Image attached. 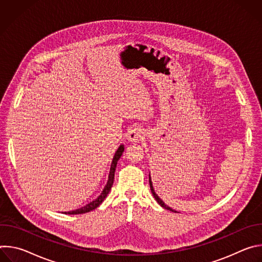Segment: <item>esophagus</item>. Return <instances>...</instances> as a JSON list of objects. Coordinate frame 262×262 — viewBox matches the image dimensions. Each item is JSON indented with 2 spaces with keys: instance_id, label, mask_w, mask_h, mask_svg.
I'll return each mask as SVG.
<instances>
[{
  "instance_id": "34e87169",
  "label": "esophagus",
  "mask_w": 262,
  "mask_h": 262,
  "mask_svg": "<svg viewBox=\"0 0 262 262\" xmlns=\"http://www.w3.org/2000/svg\"><path fill=\"white\" fill-rule=\"evenodd\" d=\"M144 136V132L139 126H134L128 132V140L132 142H138L140 141Z\"/></svg>"
}]
</instances>
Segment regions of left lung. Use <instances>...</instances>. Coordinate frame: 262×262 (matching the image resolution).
I'll list each match as a JSON object with an SVG mask.
<instances>
[{
	"instance_id": "obj_1",
	"label": "left lung",
	"mask_w": 262,
	"mask_h": 262,
	"mask_svg": "<svg viewBox=\"0 0 262 262\" xmlns=\"http://www.w3.org/2000/svg\"><path fill=\"white\" fill-rule=\"evenodd\" d=\"M149 184H150V190H151V193H152V195H154V197L156 198V200L158 201V203L162 206V207H164L165 209H168V210H170V211H175V210H173L171 207H169V206H167L164 202H163V200L156 194V192H155V190H154V186H152V182H151V178L149 177Z\"/></svg>"
}]
</instances>
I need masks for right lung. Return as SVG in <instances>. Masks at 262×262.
<instances>
[{"mask_svg":"<svg viewBox=\"0 0 262 262\" xmlns=\"http://www.w3.org/2000/svg\"><path fill=\"white\" fill-rule=\"evenodd\" d=\"M124 151V146L123 145H120V147L117 149V151L113 158V162H112V165H111V169H110V174H108V179H107V182H106V185L104 186V189L102 191V193L100 194V196L90 202L89 204H87L86 206L82 207V208H79V209H76V210H72V211H68V212H63L65 214H80V213H85V212H89L93 209H95L96 207H98L102 201L105 199V197L107 196L108 192L111 191L112 189V185H113V182H114V176H115V170H116V166H117V163H118V160L120 159V157L122 156Z\"/></svg>","mask_w":262,"mask_h":262,"instance_id":"right-lung-1","label":"right lung"}]
</instances>
